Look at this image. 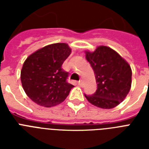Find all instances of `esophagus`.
Returning <instances> with one entry per match:
<instances>
[{"instance_id":"esophagus-1","label":"esophagus","mask_w":149,"mask_h":149,"mask_svg":"<svg viewBox=\"0 0 149 149\" xmlns=\"http://www.w3.org/2000/svg\"><path fill=\"white\" fill-rule=\"evenodd\" d=\"M78 85H79V86H83V85H84V82H83V80H82V79L78 82Z\"/></svg>"}]
</instances>
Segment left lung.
Segmentation results:
<instances>
[{
  "mask_svg": "<svg viewBox=\"0 0 149 149\" xmlns=\"http://www.w3.org/2000/svg\"><path fill=\"white\" fill-rule=\"evenodd\" d=\"M86 58L95 74L97 89L86 95L91 104L103 109L118 106L127 97L132 86V72L125 59L113 49L100 45L94 52L86 51Z\"/></svg>",
  "mask_w": 149,
  "mask_h": 149,
  "instance_id": "1",
  "label": "left lung"
}]
</instances>
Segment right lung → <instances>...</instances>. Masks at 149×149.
Instances as JSON below:
<instances>
[{"label": "right lung", "mask_w": 149, "mask_h": 149, "mask_svg": "<svg viewBox=\"0 0 149 149\" xmlns=\"http://www.w3.org/2000/svg\"><path fill=\"white\" fill-rule=\"evenodd\" d=\"M71 53L66 43H55L31 54L24 61L21 81L30 99L45 107L56 106L65 100L73 85L66 81L68 72L62 69Z\"/></svg>", "instance_id": "add662e5"}]
</instances>
